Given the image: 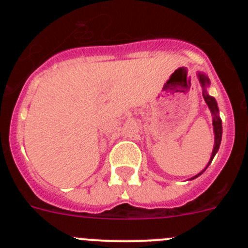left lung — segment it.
<instances>
[{"label": "left lung", "mask_w": 248, "mask_h": 248, "mask_svg": "<svg viewBox=\"0 0 248 248\" xmlns=\"http://www.w3.org/2000/svg\"><path fill=\"white\" fill-rule=\"evenodd\" d=\"M198 78H199V80H200V83H201V87H202L203 99H205L206 104L209 105V109L211 110L212 125H214V133H215V145H214V150H212L211 157H210V161H209V164H207V166H209L210 164H211L214 156L216 155V153L218 151V148H220L221 138H222V122H221V118L218 117L217 103H216L215 98L211 97V95H209V93H207V91H206V88H207V87H209V84H210V79L203 73H198ZM207 166H206V168H207ZM203 171H205V170H202L200 174L195 175L194 177H191V180H192V179H196L198 176H200V175L202 174Z\"/></svg>", "instance_id": "1"}]
</instances>
